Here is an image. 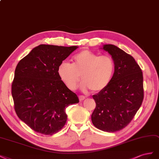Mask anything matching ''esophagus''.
<instances>
[{
	"instance_id": "obj_1",
	"label": "esophagus",
	"mask_w": 159,
	"mask_h": 159,
	"mask_svg": "<svg viewBox=\"0 0 159 159\" xmlns=\"http://www.w3.org/2000/svg\"><path fill=\"white\" fill-rule=\"evenodd\" d=\"M79 98L80 100V101H83V100H84L85 97L84 96H83V95H80V96L79 97Z\"/></svg>"
}]
</instances>
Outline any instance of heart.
Masks as SVG:
<instances>
[{
    "instance_id": "obj_1",
    "label": "heart",
    "mask_w": 159,
    "mask_h": 159,
    "mask_svg": "<svg viewBox=\"0 0 159 159\" xmlns=\"http://www.w3.org/2000/svg\"><path fill=\"white\" fill-rule=\"evenodd\" d=\"M115 62L108 55L99 56L89 50H83L72 58V64L62 62L58 67V75L68 89H76L80 77L83 90L91 89L97 93L109 84L114 73Z\"/></svg>"
}]
</instances>
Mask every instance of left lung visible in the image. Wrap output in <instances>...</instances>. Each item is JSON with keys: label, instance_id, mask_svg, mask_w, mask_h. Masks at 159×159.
I'll list each match as a JSON object with an SVG mask.
<instances>
[{"label": "left lung", "instance_id": "left-lung-1", "mask_svg": "<svg viewBox=\"0 0 159 159\" xmlns=\"http://www.w3.org/2000/svg\"><path fill=\"white\" fill-rule=\"evenodd\" d=\"M112 56L115 72L109 84L93 95V124L108 133L120 130L133 120L144 98L143 72L134 58L113 44L102 48Z\"/></svg>", "mask_w": 159, "mask_h": 159}]
</instances>
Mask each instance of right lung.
<instances>
[{"instance_id":"add662e5","label":"right lung","mask_w":159,"mask_h":159,"mask_svg":"<svg viewBox=\"0 0 159 159\" xmlns=\"http://www.w3.org/2000/svg\"><path fill=\"white\" fill-rule=\"evenodd\" d=\"M77 48L40 44L18 63L12 83L15 110L35 132L45 135L58 132L67 120L66 108L79 102L57 71Z\"/></svg>"}]
</instances>
